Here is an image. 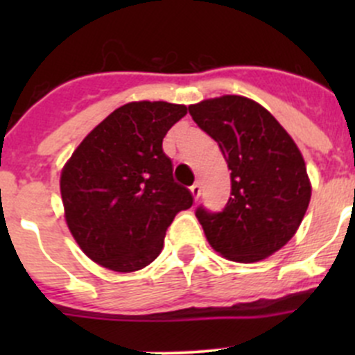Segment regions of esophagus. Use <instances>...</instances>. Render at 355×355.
I'll return each instance as SVG.
<instances>
[{"mask_svg":"<svg viewBox=\"0 0 355 355\" xmlns=\"http://www.w3.org/2000/svg\"><path fill=\"white\" fill-rule=\"evenodd\" d=\"M191 192H192V196H194V199L198 200V199H199V196H200V182H196V184L192 185V187H191Z\"/></svg>","mask_w":355,"mask_h":355,"instance_id":"34e87169","label":"esophagus"}]
</instances>
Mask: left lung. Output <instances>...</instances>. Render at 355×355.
<instances>
[{"label": "left lung", "instance_id": "left-lung-1", "mask_svg": "<svg viewBox=\"0 0 355 355\" xmlns=\"http://www.w3.org/2000/svg\"><path fill=\"white\" fill-rule=\"evenodd\" d=\"M192 120L220 146L232 198L220 213L198 207L207 242L237 263H256L295 235L311 200L299 148L277 118L244 96H221L189 106Z\"/></svg>", "mask_w": 355, "mask_h": 355}]
</instances>
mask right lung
<instances>
[{
    "label": "right lung",
    "mask_w": 355,
    "mask_h": 355,
    "mask_svg": "<svg viewBox=\"0 0 355 355\" xmlns=\"http://www.w3.org/2000/svg\"><path fill=\"white\" fill-rule=\"evenodd\" d=\"M185 105L127 103L108 114L67 161L60 178L65 220L94 263L130 273L151 264L173 218L194 202L163 153Z\"/></svg>",
    "instance_id": "1"
}]
</instances>
